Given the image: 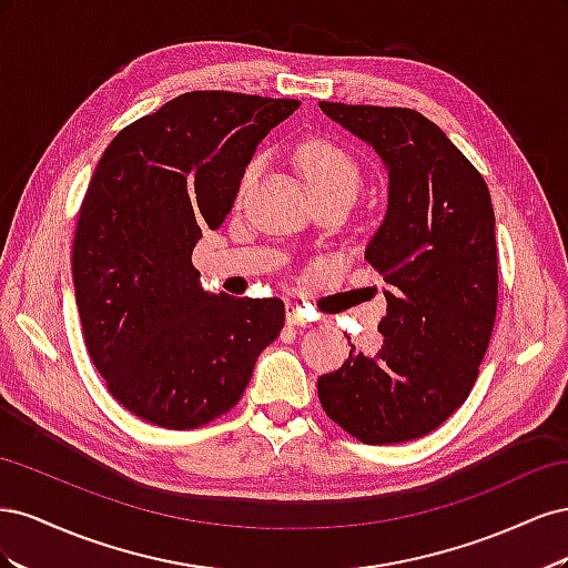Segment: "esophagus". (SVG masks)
Masks as SVG:
<instances>
[{
	"mask_svg": "<svg viewBox=\"0 0 568 568\" xmlns=\"http://www.w3.org/2000/svg\"><path fill=\"white\" fill-rule=\"evenodd\" d=\"M286 322H288L291 326H305V324H311V320H307V317L301 313L298 305H286Z\"/></svg>",
	"mask_w": 568,
	"mask_h": 568,
	"instance_id": "obj_1",
	"label": "esophagus"
}]
</instances>
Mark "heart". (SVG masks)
<instances>
[{"instance_id":"obj_1","label":"heart","mask_w":568,"mask_h":568,"mask_svg":"<svg viewBox=\"0 0 568 568\" xmlns=\"http://www.w3.org/2000/svg\"><path fill=\"white\" fill-rule=\"evenodd\" d=\"M298 163L303 175L311 184L313 192H334V189H348V192L357 194L359 186V170L355 161L346 151L329 144V142H305L298 151ZM263 156H253L239 178V196L246 194L255 178L261 175Z\"/></svg>"}]
</instances>
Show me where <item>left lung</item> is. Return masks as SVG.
Segmentation results:
<instances>
[{
    "instance_id": "left-lung-1",
    "label": "left lung",
    "mask_w": 568,
    "mask_h": 568,
    "mask_svg": "<svg viewBox=\"0 0 568 568\" xmlns=\"http://www.w3.org/2000/svg\"><path fill=\"white\" fill-rule=\"evenodd\" d=\"M388 168V211L365 257L390 284L376 355L322 374L326 417L369 445L432 434L469 398L497 313L486 180L419 111L320 101Z\"/></svg>"
}]
</instances>
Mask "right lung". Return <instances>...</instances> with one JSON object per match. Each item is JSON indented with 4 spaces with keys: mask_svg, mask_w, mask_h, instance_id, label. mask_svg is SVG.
Segmentation results:
<instances>
[{
    "mask_svg": "<svg viewBox=\"0 0 568 568\" xmlns=\"http://www.w3.org/2000/svg\"><path fill=\"white\" fill-rule=\"evenodd\" d=\"M298 99L199 90L120 130L84 192L73 284L84 346L113 398L163 428H199L242 398L280 336V298L213 296L192 263L232 211L257 142Z\"/></svg>",
    "mask_w": 568,
    "mask_h": 568,
    "instance_id": "obj_1",
    "label": "right lung"
}]
</instances>
